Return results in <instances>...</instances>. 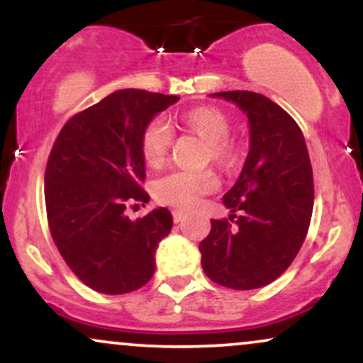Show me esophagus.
<instances>
[{"label": "esophagus", "instance_id": "1", "mask_svg": "<svg viewBox=\"0 0 363 363\" xmlns=\"http://www.w3.org/2000/svg\"><path fill=\"white\" fill-rule=\"evenodd\" d=\"M172 216H174V222L179 223V222H184L186 213H182V211H179V210H174L172 211Z\"/></svg>", "mask_w": 363, "mask_h": 363}]
</instances>
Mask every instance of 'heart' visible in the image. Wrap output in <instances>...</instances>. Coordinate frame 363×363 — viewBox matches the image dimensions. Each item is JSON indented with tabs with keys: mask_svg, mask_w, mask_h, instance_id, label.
Masks as SVG:
<instances>
[{
	"mask_svg": "<svg viewBox=\"0 0 363 363\" xmlns=\"http://www.w3.org/2000/svg\"><path fill=\"white\" fill-rule=\"evenodd\" d=\"M182 126L196 133L208 143V158L218 165H228L235 157V145L228 138L230 119L215 107H198L186 112L181 118ZM172 129L164 119L155 118L145 126L141 133V153L150 167L164 164L172 147ZM218 187V179L211 170H172L155 182L158 201L165 205L189 210L198 205L199 198Z\"/></svg>",
	"mask_w": 363,
	"mask_h": 363,
	"instance_id": "heart-1",
	"label": "heart"
}]
</instances>
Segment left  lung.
<instances>
[{
  "label": "left lung",
  "mask_w": 363,
  "mask_h": 363,
  "mask_svg": "<svg viewBox=\"0 0 363 363\" xmlns=\"http://www.w3.org/2000/svg\"><path fill=\"white\" fill-rule=\"evenodd\" d=\"M249 124V153L240 176L223 194L236 222L211 220L199 244L203 272L234 290L261 289L277 280L301 251L314 206L309 152L298 124L256 91H218ZM230 215L228 219H233Z\"/></svg>",
  "instance_id": "obj_1"
}]
</instances>
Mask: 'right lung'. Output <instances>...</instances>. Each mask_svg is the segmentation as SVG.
Listing matches in <instances>:
<instances>
[{
    "mask_svg": "<svg viewBox=\"0 0 363 363\" xmlns=\"http://www.w3.org/2000/svg\"><path fill=\"white\" fill-rule=\"evenodd\" d=\"M177 95L124 89L73 116L45 167V210L62 259L90 289L107 295L138 290L155 273L158 242L172 215L155 208L131 220L126 206L148 201L141 189V133Z\"/></svg>",
    "mask_w": 363,
    "mask_h": 363,
    "instance_id": "1",
    "label": "right lung"
}]
</instances>
